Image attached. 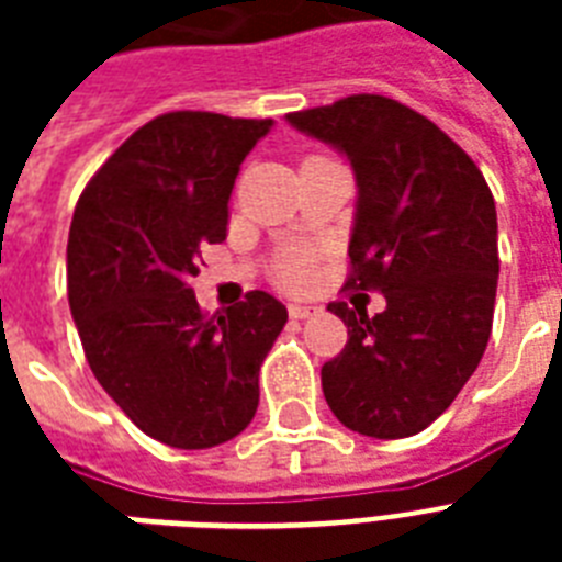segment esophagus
Segmentation results:
<instances>
[{
	"label": "esophagus",
	"mask_w": 562,
	"mask_h": 562,
	"mask_svg": "<svg viewBox=\"0 0 562 562\" xmlns=\"http://www.w3.org/2000/svg\"><path fill=\"white\" fill-rule=\"evenodd\" d=\"M317 312H321V306H312V303H291L289 306V315L294 321H306V317L317 315Z\"/></svg>",
	"instance_id": "34e87169"
}]
</instances>
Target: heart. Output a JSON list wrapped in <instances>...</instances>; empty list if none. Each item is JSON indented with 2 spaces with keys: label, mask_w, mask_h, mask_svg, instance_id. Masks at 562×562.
<instances>
[{
  "label": "heart",
  "mask_w": 562,
  "mask_h": 562,
  "mask_svg": "<svg viewBox=\"0 0 562 562\" xmlns=\"http://www.w3.org/2000/svg\"><path fill=\"white\" fill-rule=\"evenodd\" d=\"M306 277H308V262L303 259V256L291 259V262L282 268V280L291 282V285H300V282L306 280Z\"/></svg>",
  "instance_id": "heart-1"
}]
</instances>
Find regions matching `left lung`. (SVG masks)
<instances>
[{"mask_svg":"<svg viewBox=\"0 0 562 562\" xmlns=\"http://www.w3.org/2000/svg\"><path fill=\"white\" fill-rule=\"evenodd\" d=\"M356 171L347 289L382 291L375 317L347 303V347L321 384L344 426L400 440L431 426L461 393L493 329L498 282L496 203L470 154L384 95H350L289 113Z\"/></svg>","mask_w":562,"mask_h":562,"instance_id":"obj_1","label":"left lung"}]
</instances>
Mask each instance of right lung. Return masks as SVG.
<instances>
[{
  "label": "right lung",
  "instance_id": "obj_1",
  "mask_svg": "<svg viewBox=\"0 0 562 562\" xmlns=\"http://www.w3.org/2000/svg\"><path fill=\"white\" fill-rule=\"evenodd\" d=\"M271 119L162 113L119 145L75 206L69 308L108 396L175 449L241 435L259 368L289 312L268 291L206 317L192 291L201 247L227 238L236 175Z\"/></svg>",
  "mask_w": 562,
  "mask_h": 562
}]
</instances>
